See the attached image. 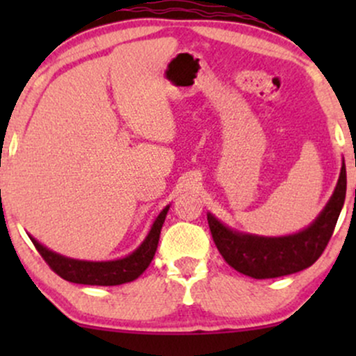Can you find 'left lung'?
Here are the masks:
<instances>
[{"instance_id": "obj_1", "label": "left lung", "mask_w": 356, "mask_h": 356, "mask_svg": "<svg viewBox=\"0 0 356 356\" xmlns=\"http://www.w3.org/2000/svg\"><path fill=\"white\" fill-rule=\"evenodd\" d=\"M346 195V169L341 162L340 177L332 197L305 229L284 236H259L226 226L207 212L212 239L226 263L236 271L254 277H280L309 268L332 238Z\"/></svg>"}]
</instances>
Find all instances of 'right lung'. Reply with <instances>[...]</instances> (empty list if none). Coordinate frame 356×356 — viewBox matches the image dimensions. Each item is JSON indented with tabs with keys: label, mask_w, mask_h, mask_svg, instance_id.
<instances>
[{
	"label": "right lung",
	"mask_w": 356,
	"mask_h": 356,
	"mask_svg": "<svg viewBox=\"0 0 356 356\" xmlns=\"http://www.w3.org/2000/svg\"><path fill=\"white\" fill-rule=\"evenodd\" d=\"M169 206L159 212L157 218L154 219L152 226L147 232L145 239L138 244L137 249H134L130 254L118 259L108 261H87V259H75V257H68L60 254V252L51 251L50 248L43 246L40 241H36L33 236H30L31 243L38 249V252L48 263L56 275L63 277V280L70 281L76 284H90V286H117L130 283V281L137 280L142 273L149 268L152 263L155 251H157L159 238H161L162 224H164L167 211Z\"/></svg>",
	"instance_id": "obj_1"
}]
</instances>
